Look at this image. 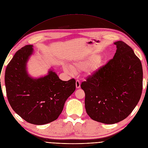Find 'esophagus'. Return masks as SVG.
<instances>
[{"mask_svg": "<svg viewBox=\"0 0 148 148\" xmlns=\"http://www.w3.org/2000/svg\"><path fill=\"white\" fill-rule=\"evenodd\" d=\"M80 85H81L80 81H79V80H77V81H76V83H75L76 88H80Z\"/></svg>", "mask_w": 148, "mask_h": 148, "instance_id": "1", "label": "esophagus"}]
</instances>
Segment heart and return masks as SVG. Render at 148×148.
<instances>
[{"label": "heart", "mask_w": 148, "mask_h": 148, "mask_svg": "<svg viewBox=\"0 0 148 148\" xmlns=\"http://www.w3.org/2000/svg\"><path fill=\"white\" fill-rule=\"evenodd\" d=\"M98 59V57H91L86 60H82L77 61L71 66V68L67 66L63 67L64 70L69 74H71L73 71L74 73H78L79 71L86 70L92 63Z\"/></svg>", "instance_id": "b5f03b06"}]
</instances>
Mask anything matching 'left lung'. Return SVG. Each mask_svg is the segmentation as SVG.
Returning <instances> with one entry per match:
<instances>
[{
  "instance_id": "8db88e82",
  "label": "left lung",
  "mask_w": 148,
  "mask_h": 148,
  "mask_svg": "<svg viewBox=\"0 0 148 148\" xmlns=\"http://www.w3.org/2000/svg\"><path fill=\"white\" fill-rule=\"evenodd\" d=\"M112 59L81 84L85 92V107L97 122L113 124L134 110L142 94L143 70L140 60L123 41L115 42Z\"/></svg>"
}]
</instances>
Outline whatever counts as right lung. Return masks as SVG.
Masks as SVG:
<instances>
[{"label": "right lung", "mask_w": 148, "mask_h": 148, "mask_svg": "<svg viewBox=\"0 0 148 148\" xmlns=\"http://www.w3.org/2000/svg\"><path fill=\"white\" fill-rule=\"evenodd\" d=\"M32 45L18 50L8 64L5 80L6 94L13 111L29 123L44 125L56 120L65 102L75 90V80H61L53 70L33 78L26 64L33 54Z\"/></svg>", "instance_id": "right-lung-1"}]
</instances>
